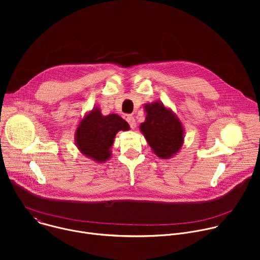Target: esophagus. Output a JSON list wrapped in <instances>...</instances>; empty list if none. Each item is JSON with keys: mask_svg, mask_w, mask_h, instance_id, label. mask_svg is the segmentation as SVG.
Wrapping results in <instances>:
<instances>
[{"mask_svg": "<svg viewBox=\"0 0 260 260\" xmlns=\"http://www.w3.org/2000/svg\"><path fill=\"white\" fill-rule=\"evenodd\" d=\"M126 121L129 123V126H131L133 129L136 128V126H137V125H136V124H137V123H136V119H135L132 115H127Z\"/></svg>", "mask_w": 260, "mask_h": 260, "instance_id": "1", "label": "esophagus"}]
</instances>
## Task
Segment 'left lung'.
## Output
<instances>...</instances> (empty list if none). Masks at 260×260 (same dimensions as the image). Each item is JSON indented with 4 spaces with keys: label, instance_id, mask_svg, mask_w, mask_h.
Segmentation results:
<instances>
[{
    "label": "left lung",
    "instance_id": "8db88e82",
    "mask_svg": "<svg viewBox=\"0 0 260 260\" xmlns=\"http://www.w3.org/2000/svg\"><path fill=\"white\" fill-rule=\"evenodd\" d=\"M146 118L140 131L153 153L162 159L175 156L184 143V126L174 111L156 101L144 105Z\"/></svg>",
    "mask_w": 260,
    "mask_h": 260
}]
</instances>
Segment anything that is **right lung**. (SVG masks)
Returning a JSON list of instances; mask_svg holds the SVG:
<instances>
[{"label": "right lung", "instance_id": "right-lung-1", "mask_svg": "<svg viewBox=\"0 0 260 260\" xmlns=\"http://www.w3.org/2000/svg\"><path fill=\"white\" fill-rule=\"evenodd\" d=\"M128 123L117 114L103 115L99 107H93L79 121L75 131V144L87 158L103 164L112 156L111 148L119 131H128Z\"/></svg>", "mask_w": 260, "mask_h": 260}]
</instances>
